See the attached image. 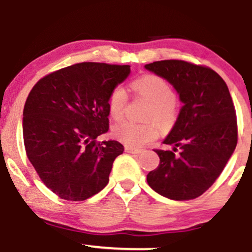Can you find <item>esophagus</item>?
I'll list each match as a JSON object with an SVG mask.
<instances>
[{"label": "esophagus", "instance_id": "esophagus-1", "mask_svg": "<svg viewBox=\"0 0 252 252\" xmlns=\"http://www.w3.org/2000/svg\"><path fill=\"white\" fill-rule=\"evenodd\" d=\"M124 150H126V153H130V154H140V153H142V149L134 148V147H130V146L124 147Z\"/></svg>", "mask_w": 252, "mask_h": 252}]
</instances>
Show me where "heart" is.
<instances>
[{
	"label": "heart",
	"instance_id": "heart-1",
	"mask_svg": "<svg viewBox=\"0 0 252 252\" xmlns=\"http://www.w3.org/2000/svg\"><path fill=\"white\" fill-rule=\"evenodd\" d=\"M131 88L137 96L150 103L148 120H155L162 126H169L176 118L175 92L172 85L163 78L147 74L132 82ZM128 94L123 86L112 89L108 99V109L114 120L124 116ZM160 130L155 123L136 124L129 121L115 124L112 135L118 141L130 147H142L158 138Z\"/></svg>",
	"mask_w": 252,
	"mask_h": 252
}]
</instances>
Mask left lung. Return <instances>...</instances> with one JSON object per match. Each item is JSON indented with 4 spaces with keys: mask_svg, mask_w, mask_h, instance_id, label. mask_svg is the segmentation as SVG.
Instances as JSON below:
<instances>
[{
    "mask_svg": "<svg viewBox=\"0 0 252 252\" xmlns=\"http://www.w3.org/2000/svg\"><path fill=\"white\" fill-rule=\"evenodd\" d=\"M144 67L173 85L184 104L163 141L173 150H155L160 163L148 173L147 182L172 200L198 198L220 175L237 146L230 91L217 72L184 60H161Z\"/></svg>",
    "mask_w": 252,
    "mask_h": 252,
    "instance_id": "1",
    "label": "left lung"
}]
</instances>
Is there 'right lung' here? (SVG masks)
Here are the masks:
<instances>
[{
  "label": "right lung",
  "instance_id": "right-lung-1",
  "mask_svg": "<svg viewBox=\"0 0 252 252\" xmlns=\"http://www.w3.org/2000/svg\"><path fill=\"white\" fill-rule=\"evenodd\" d=\"M129 74V65L80 63L47 74L28 94L22 120L26 153L59 198L86 200L108 185L124 147L96 138L109 130L110 92Z\"/></svg>",
  "mask_w": 252,
  "mask_h": 252
}]
</instances>
